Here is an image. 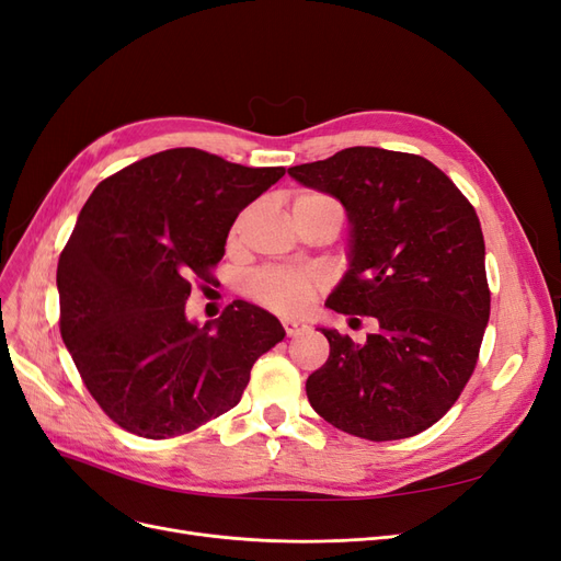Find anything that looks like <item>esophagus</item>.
<instances>
[{"instance_id":"obj_1","label":"esophagus","mask_w":561,"mask_h":561,"mask_svg":"<svg viewBox=\"0 0 561 561\" xmlns=\"http://www.w3.org/2000/svg\"><path fill=\"white\" fill-rule=\"evenodd\" d=\"M283 328H285L287 336H297V334H301L304 330H307L309 325L304 320H290V318H287V320H283Z\"/></svg>"}]
</instances>
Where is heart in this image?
I'll return each mask as SVG.
<instances>
[{"mask_svg":"<svg viewBox=\"0 0 561 561\" xmlns=\"http://www.w3.org/2000/svg\"><path fill=\"white\" fill-rule=\"evenodd\" d=\"M322 201H332V198L316 192H304L295 198V206H307V203H322ZM318 287H320V278L311 274V271L276 266V268L257 271V274L248 280V295L254 301L264 304V307L271 311L293 316L309 307L311 299L318 293Z\"/></svg>","mask_w":561,"mask_h":561,"instance_id":"heart-1","label":"heart"}]
</instances>
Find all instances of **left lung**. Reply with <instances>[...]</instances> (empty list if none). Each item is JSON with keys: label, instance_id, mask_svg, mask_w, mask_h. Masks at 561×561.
<instances>
[{"label": "left lung", "instance_id": "left-lung-1", "mask_svg": "<svg viewBox=\"0 0 561 561\" xmlns=\"http://www.w3.org/2000/svg\"><path fill=\"white\" fill-rule=\"evenodd\" d=\"M287 173L334 196L348 217V268L325 307L377 322L363 344L318 328L330 358L307 379L311 407L375 443L431 428L461 396L489 322L474 208L431 161L379 147H348Z\"/></svg>", "mask_w": 561, "mask_h": 561}]
</instances>
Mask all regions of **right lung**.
<instances>
[{
    "label": "right lung",
    "mask_w": 561,
    "mask_h": 561,
    "mask_svg": "<svg viewBox=\"0 0 561 561\" xmlns=\"http://www.w3.org/2000/svg\"><path fill=\"white\" fill-rule=\"evenodd\" d=\"M285 175L194 147L165 149L100 182L58 262L60 334L118 426L163 439L239 404L250 369L285 336L236 299L206 325L186 318L192 278L210 280L239 213Z\"/></svg>",
    "instance_id": "obj_1"
}]
</instances>
